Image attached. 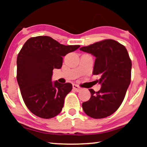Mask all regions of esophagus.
<instances>
[{
  "label": "esophagus",
  "mask_w": 147,
  "mask_h": 147,
  "mask_svg": "<svg viewBox=\"0 0 147 147\" xmlns=\"http://www.w3.org/2000/svg\"><path fill=\"white\" fill-rule=\"evenodd\" d=\"M73 89H74V90H75L76 91H77V92H79V91H81V88H80V87L78 86V85H76V84H73Z\"/></svg>",
  "instance_id": "esophagus-1"
}]
</instances>
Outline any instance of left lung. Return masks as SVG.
<instances>
[{"mask_svg":"<svg viewBox=\"0 0 147 147\" xmlns=\"http://www.w3.org/2000/svg\"><path fill=\"white\" fill-rule=\"evenodd\" d=\"M80 50L95 57L93 74L100 75L101 88L89 89L91 98L82 103L88 116L105 118L120 107L131 81V61L125 47L113 39L96 42Z\"/></svg>","mask_w":147,"mask_h":147,"instance_id":"left-lung-1","label":"left lung"}]
</instances>
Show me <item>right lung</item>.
<instances>
[{"instance_id": "right-lung-1", "label": "right lung", "mask_w": 147, "mask_h": 147, "mask_svg": "<svg viewBox=\"0 0 147 147\" xmlns=\"http://www.w3.org/2000/svg\"><path fill=\"white\" fill-rule=\"evenodd\" d=\"M80 45H63L49 36L28 39L17 58V80L23 100L32 113L43 119L61 112L71 83L52 82L54 69H60L63 57Z\"/></svg>"}]
</instances>
